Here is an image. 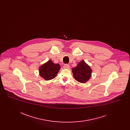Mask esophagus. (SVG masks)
<instances>
[{
	"label": "esophagus",
	"instance_id": "obj_1",
	"mask_svg": "<svg viewBox=\"0 0 130 130\" xmlns=\"http://www.w3.org/2000/svg\"><path fill=\"white\" fill-rule=\"evenodd\" d=\"M63 68L66 69H70V66L68 64H65L63 66Z\"/></svg>",
	"mask_w": 130,
	"mask_h": 130
}]
</instances>
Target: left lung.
Wrapping results in <instances>:
<instances>
[{
	"label": "left lung",
	"mask_w": 130,
	"mask_h": 130,
	"mask_svg": "<svg viewBox=\"0 0 130 130\" xmlns=\"http://www.w3.org/2000/svg\"><path fill=\"white\" fill-rule=\"evenodd\" d=\"M72 72L75 80L81 83H85L90 79L92 70L84 60H82L76 67L72 68Z\"/></svg>",
	"instance_id": "8db88e82"
}]
</instances>
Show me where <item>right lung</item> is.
<instances>
[{"label": "right lung", "instance_id": "right-lung-1", "mask_svg": "<svg viewBox=\"0 0 130 130\" xmlns=\"http://www.w3.org/2000/svg\"><path fill=\"white\" fill-rule=\"evenodd\" d=\"M60 68L59 64H55L52 60H49L39 67V74L45 80H50L55 78Z\"/></svg>", "mask_w": 130, "mask_h": 130}]
</instances>
